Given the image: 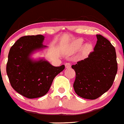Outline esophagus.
<instances>
[{"mask_svg": "<svg viewBox=\"0 0 124 124\" xmlns=\"http://www.w3.org/2000/svg\"><path fill=\"white\" fill-rule=\"evenodd\" d=\"M71 67V64L70 63H65V68H70Z\"/></svg>", "mask_w": 124, "mask_h": 124, "instance_id": "1", "label": "esophagus"}]
</instances>
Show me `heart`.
Here are the masks:
<instances>
[{"label": "heart", "mask_w": 124, "mask_h": 124, "mask_svg": "<svg viewBox=\"0 0 124 124\" xmlns=\"http://www.w3.org/2000/svg\"><path fill=\"white\" fill-rule=\"evenodd\" d=\"M84 43L83 39H78L74 41L70 45V48L72 51H77L82 47ZM92 48V45L91 43H86L84 46V49L86 51H89Z\"/></svg>", "instance_id": "b5f03b06"}]
</instances>
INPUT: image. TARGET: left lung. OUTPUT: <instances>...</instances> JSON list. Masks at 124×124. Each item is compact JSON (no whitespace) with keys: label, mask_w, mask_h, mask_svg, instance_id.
Listing matches in <instances>:
<instances>
[{"label":"left lung","mask_w":124,"mask_h":124,"mask_svg":"<svg viewBox=\"0 0 124 124\" xmlns=\"http://www.w3.org/2000/svg\"><path fill=\"white\" fill-rule=\"evenodd\" d=\"M94 51L72 68L76 72L74 88L77 95L94 100L106 92L112 86L117 73L115 48L108 39L100 34Z\"/></svg>","instance_id":"obj_1"}]
</instances>
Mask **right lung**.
I'll use <instances>...</instances> for the list:
<instances>
[{
	"mask_svg": "<svg viewBox=\"0 0 124 124\" xmlns=\"http://www.w3.org/2000/svg\"><path fill=\"white\" fill-rule=\"evenodd\" d=\"M44 36H25L11 47L6 72L12 88L29 99L38 98L48 92L54 78L65 69V65L54 67L45 59L35 60L31 55L46 48Z\"/></svg>",
	"mask_w": 124,
	"mask_h": 124,
	"instance_id": "obj_1",
	"label": "right lung"
}]
</instances>
